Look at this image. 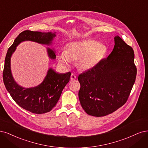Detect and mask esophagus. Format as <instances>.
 Masks as SVG:
<instances>
[{"label":"esophagus","instance_id":"obj_1","mask_svg":"<svg viewBox=\"0 0 148 148\" xmlns=\"http://www.w3.org/2000/svg\"><path fill=\"white\" fill-rule=\"evenodd\" d=\"M75 79H76V76L74 74H72L71 75V80H74Z\"/></svg>","mask_w":148,"mask_h":148}]
</instances>
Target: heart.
<instances>
[{"label": "heart", "mask_w": 148, "mask_h": 148, "mask_svg": "<svg viewBox=\"0 0 148 148\" xmlns=\"http://www.w3.org/2000/svg\"><path fill=\"white\" fill-rule=\"evenodd\" d=\"M108 52L107 47L96 40L87 39L71 42L66 45V51L58 56L60 63L66 67L77 61V65L81 70L87 71L95 67Z\"/></svg>", "instance_id": "obj_1"}]
</instances>
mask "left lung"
<instances>
[{"label":"left lung","mask_w":148,"mask_h":148,"mask_svg":"<svg viewBox=\"0 0 148 148\" xmlns=\"http://www.w3.org/2000/svg\"><path fill=\"white\" fill-rule=\"evenodd\" d=\"M114 43L107 58L78 77L79 101L88 115L101 117L116 111L127 101L135 82L134 51L118 36Z\"/></svg>","instance_id":"8db88e82"}]
</instances>
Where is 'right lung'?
I'll use <instances>...</instances> for the list:
<instances>
[{"label": "right lung", "instance_id": "obj_1", "mask_svg": "<svg viewBox=\"0 0 148 148\" xmlns=\"http://www.w3.org/2000/svg\"><path fill=\"white\" fill-rule=\"evenodd\" d=\"M55 32H42L25 31L21 32L8 49L5 59L3 71V80L8 93L19 106L34 114H44L50 112L56 104L62 91L70 79V72L58 74L49 68L43 82L34 87L25 88L18 85L14 80L11 71V57L16 47L24 41H32L40 44L50 45ZM47 54L50 59L56 58L55 51L47 49Z\"/></svg>", "mask_w": 148, "mask_h": 148}]
</instances>
